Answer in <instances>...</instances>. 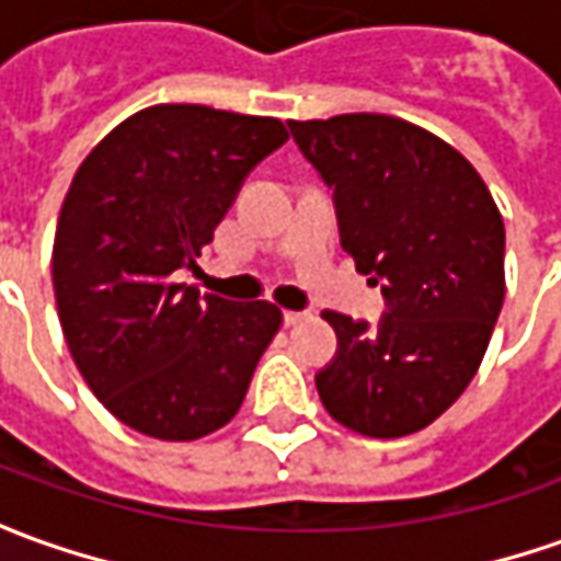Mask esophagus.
Segmentation results:
<instances>
[{
  "mask_svg": "<svg viewBox=\"0 0 561 561\" xmlns=\"http://www.w3.org/2000/svg\"><path fill=\"white\" fill-rule=\"evenodd\" d=\"M284 321L287 324H302V321H309V312H284Z\"/></svg>",
  "mask_w": 561,
  "mask_h": 561,
  "instance_id": "obj_1",
  "label": "esophagus"
}]
</instances>
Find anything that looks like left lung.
Returning a JSON list of instances; mask_svg holds the SVG:
<instances>
[{
	"instance_id": "8db88e82",
	"label": "left lung",
	"mask_w": 561,
	"mask_h": 561,
	"mask_svg": "<svg viewBox=\"0 0 561 561\" xmlns=\"http://www.w3.org/2000/svg\"><path fill=\"white\" fill-rule=\"evenodd\" d=\"M334 190L340 243L390 302L380 324L324 309L340 353L314 377L343 427L393 440L437 421L478 375L506 296V227L459 149L393 115L290 121Z\"/></svg>"
}]
</instances>
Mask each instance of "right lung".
Masks as SVG:
<instances>
[{"label": "right lung", "instance_id": "add662e5", "mask_svg": "<svg viewBox=\"0 0 561 561\" xmlns=\"http://www.w3.org/2000/svg\"><path fill=\"white\" fill-rule=\"evenodd\" d=\"M287 142L277 118L149 105L80 162L58 211L61 334L99 402L156 440H199L243 405L284 312L178 280L249 171Z\"/></svg>", "mask_w": 561, "mask_h": 561}]
</instances>
